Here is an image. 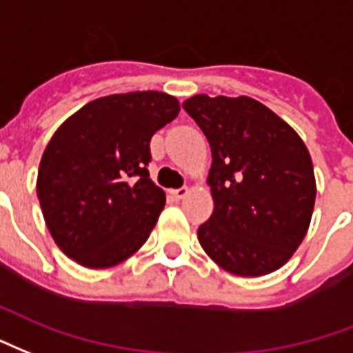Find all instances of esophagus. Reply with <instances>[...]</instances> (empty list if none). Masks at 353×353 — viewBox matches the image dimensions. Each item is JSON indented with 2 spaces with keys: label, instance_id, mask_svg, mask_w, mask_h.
<instances>
[{
  "label": "esophagus",
  "instance_id": "esophagus-1",
  "mask_svg": "<svg viewBox=\"0 0 353 353\" xmlns=\"http://www.w3.org/2000/svg\"><path fill=\"white\" fill-rule=\"evenodd\" d=\"M171 194L174 195V197H176V199H184V197H186L188 194H190V188H179V190H173V192H171Z\"/></svg>",
  "mask_w": 353,
  "mask_h": 353
}]
</instances>
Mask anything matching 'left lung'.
Returning a JSON list of instances; mask_svg holds the SVG:
<instances>
[{"label":"left lung","mask_w":353,"mask_h":353,"mask_svg":"<svg viewBox=\"0 0 353 353\" xmlns=\"http://www.w3.org/2000/svg\"><path fill=\"white\" fill-rule=\"evenodd\" d=\"M182 107L207 137L214 210L199 225L203 250L223 271L263 276L290 261L307 235L316 179L297 131L246 95H194Z\"/></svg>","instance_id":"8db88e82"}]
</instances>
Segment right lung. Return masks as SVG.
<instances>
[{
    "mask_svg": "<svg viewBox=\"0 0 353 353\" xmlns=\"http://www.w3.org/2000/svg\"><path fill=\"white\" fill-rule=\"evenodd\" d=\"M163 92L99 97L61 123L37 173V197L54 243L88 269H109L146 243L165 207L148 176L150 139L179 117Z\"/></svg>",
    "mask_w": 353,
    "mask_h": 353,
    "instance_id": "add662e5",
    "label": "right lung"
}]
</instances>
